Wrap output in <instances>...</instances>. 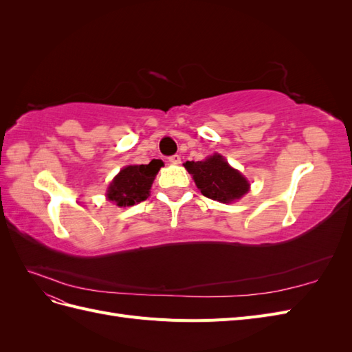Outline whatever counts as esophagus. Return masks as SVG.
Segmentation results:
<instances>
[{"label":"esophagus","mask_w":352,"mask_h":352,"mask_svg":"<svg viewBox=\"0 0 352 352\" xmlns=\"http://www.w3.org/2000/svg\"><path fill=\"white\" fill-rule=\"evenodd\" d=\"M168 162L172 163V164H179V163H180V155H177V154L170 155V157H168Z\"/></svg>","instance_id":"34e87169"}]
</instances>
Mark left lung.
<instances>
[{
	"label": "left lung",
	"instance_id": "1",
	"mask_svg": "<svg viewBox=\"0 0 352 352\" xmlns=\"http://www.w3.org/2000/svg\"><path fill=\"white\" fill-rule=\"evenodd\" d=\"M185 168L192 175L201 194L219 202H233L250 190L247 177L236 168L230 167L226 158L214 154L202 162H186Z\"/></svg>",
	"mask_w": 352,
	"mask_h": 352
}]
</instances>
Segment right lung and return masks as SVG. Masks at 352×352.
Masks as SVG:
<instances>
[{"label": "right lung", "mask_w": 352, "mask_h": 352, "mask_svg": "<svg viewBox=\"0 0 352 352\" xmlns=\"http://www.w3.org/2000/svg\"><path fill=\"white\" fill-rule=\"evenodd\" d=\"M162 166V160H153L150 164L123 167L107 189V199L119 207H131L145 201Z\"/></svg>", "instance_id": "right-lung-1"}]
</instances>
